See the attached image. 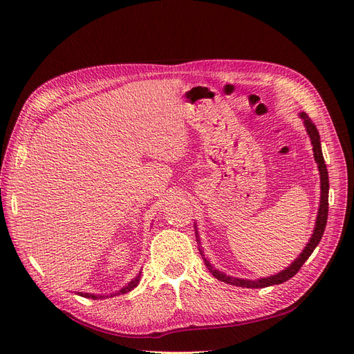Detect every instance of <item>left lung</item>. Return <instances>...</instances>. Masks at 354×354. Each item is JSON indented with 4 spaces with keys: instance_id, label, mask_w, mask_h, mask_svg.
<instances>
[{
    "instance_id": "obj_1",
    "label": "left lung",
    "mask_w": 354,
    "mask_h": 354,
    "mask_svg": "<svg viewBox=\"0 0 354 354\" xmlns=\"http://www.w3.org/2000/svg\"><path fill=\"white\" fill-rule=\"evenodd\" d=\"M299 116H301V120L304 121V125H306V131L310 137V140H312V145H313V155H315V159L317 162V167H319V173H320V205H319V211H317V218H316V226H315V230H313V234L312 238H310V242L307 243L306 248L303 250V252L299 254L298 259L289 266L286 267L285 270L279 272L277 274H273L270 277H263V279H257V281H246V279H238V277H232V276H226L224 273L218 272L214 269V267L209 264V261L205 259V255H203V251L199 248V252L202 255L203 261H205V266L208 267L209 273L217 277L218 281H223L226 283H230V285H234V286H243V288H266V286H272V285H279V283H283L286 282L288 279H291L292 276H295L298 273V270L301 269L303 264L307 261V259L310 255H312V252L315 251L316 246L319 245L320 239H322V234L325 232V227H326V220H328V194H329V178H328V169H326V165H325V159H324V155H322V147H320V136H319V131L316 125L312 122V120L307 116V113L301 112L299 113ZM196 236H198V232H196ZM199 242V239H198Z\"/></svg>"
}]
</instances>
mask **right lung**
Returning <instances> with one entry per match:
<instances>
[{"label":"right lung","instance_id":"1","mask_svg":"<svg viewBox=\"0 0 354 354\" xmlns=\"http://www.w3.org/2000/svg\"><path fill=\"white\" fill-rule=\"evenodd\" d=\"M140 274L142 273H138L136 277H134V279L130 282V283H128L127 286H124L122 289H121V291L120 292H116V294H127L128 291H131V289L133 288H136L137 286V283H138V281H140ZM80 295H82V297H88V298H93V299H97V298H104V295H94V294H82V292H78ZM115 294H111V297H113Z\"/></svg>","mask_w":354,"mask_h":354}]
</instances>
